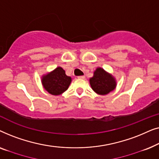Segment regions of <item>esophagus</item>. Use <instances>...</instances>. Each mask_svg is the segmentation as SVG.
<instances>
[{"label":"esophagus","mask_w":159,"mask_h":159,"mask_svg":"<svg viewBox=\"0 0 159 159\" xmlns=\"http://www.w3.org/2000/svg\"><path fill=\"white\" fill-rule=\"evenodd\" d=\"M79 79H84L85 78V77L84 76H79V77H77Z\"/></svg>","instance_id":"1"}]
</instances>
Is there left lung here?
I'll use <instances>...</instances> for the list:
<instances>
[{
	"mask_svg": "<svg viewBox=\"0 0 159 159\" xmlns=\"http://www.w3.org/2000/svg\"><path fill=\"white\" fill-rule=\"evenodd\" d=\"M89 81L93 90L101 95L108 94L116 87V78L101 67H97Z\"/></svg>",
	"mask_w": 159,
	"mask_h": 159,
	"instance_id": "1",
	"label": "left lung"
}]
</instances>
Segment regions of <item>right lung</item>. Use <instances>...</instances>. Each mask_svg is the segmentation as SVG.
I'll return each instance as SVG.
<instances>
[{"instance_id":"obj_1","label":"right lung","mask_w":159,"mask_h":159,"mask_svg":"<svg viewBox=\"0 0 159 159\" xmlns=\"http://www.w3.org/2000/svg\"><path fill=\"white\" fill-rule=\"evenodd\" d=\"M43 88L53 95H59L69 88L71 77L67 76L65 70L58 66L54 70L43 75L41 77Z\"/></svg>"}]
</instances>
